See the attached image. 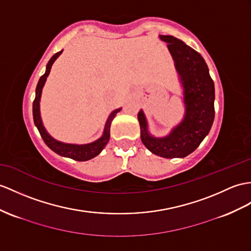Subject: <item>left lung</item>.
I'll list each match as a JSON object with an SVG mask.
<instances>
[{
	"mask_svg": "<svg viewBox=\"0 0 251 251\" xmlns=\"http://www.w3.org/2000/svg\"><path fill=\"white\" fill-rule=\"evenodd\" d=\"M160 38L168 44L181 75L186 113L184 120L167 137L154 138L147 131L145 115L139 111L140 137L152 153L166 158L184 157L197 149L211 130L215 116L214 82L204 59L197 51L174 36L161 35Z\"/></svg>",
	"mask_w": 251,
	"mask_h": 251,
	"instance_id": "8db88e82",
	"label": "left lung"
}]
</instances>
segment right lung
I'll use <instances>...</instances> for the list:
<instances>
[{
  "mask_svg": "<svg viewBox=\"0 0 251 251\" xmlns=\"http://www.w3.org/2000/svg\"><path fill=\"white\" fill-rule=\"evenodd\" d=\"M62 52L63 51H59L56 54H54L53 56L51 57V59L49 60L45 75H42L38 81L37 87H36V97H35V100L33 102L34 122H35V126H37L40 135H41L42 139H44V142L47 144V146L51 150H53L54 152H56V153L59 154V155L70 157V158H72V160L79 161V162H81V161H88V160H90V158H93V157H95V156L99 154L100 152L103 150V148H104V147L106 146V144L108 143L109 136H111V134H109V129H111L112 121L115 118L116 114L120 112L121 108L115 109V111L111 115H109V117L106 121L103 136L100 139H98L97 142H95V143H91V144H88V145L63 144V143L57 142V140L53 139L50 135H49L47 131L45 130L44 126H42V122H41L40 113H39V101H40V97H41L42 87H44L46 79L49 75V73H50L51 67H52L53 63L55 62V59H56L60 54H62Z\"/></svg>",
  "mask_w": 251,
  "mask_h": 251,
  "instance_id": "add662e5",
  "label": "right lung"
}]
</instances>
